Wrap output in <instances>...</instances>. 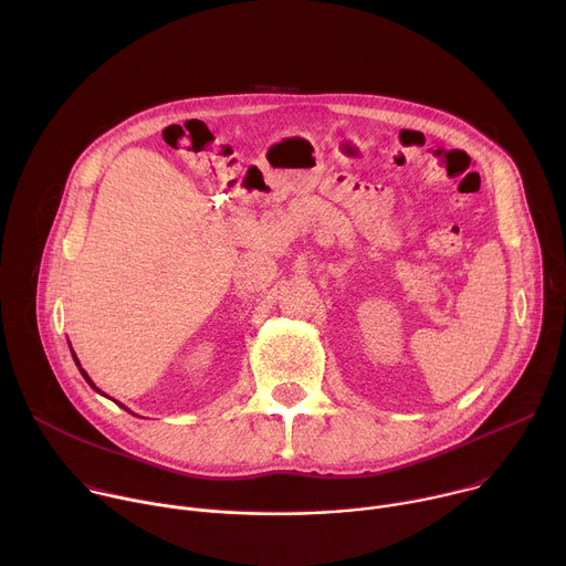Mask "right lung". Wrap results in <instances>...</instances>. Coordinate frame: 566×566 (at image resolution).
I'll list each match as a JSON object with an SVG mask.
<instances>
[{
    "instance_id": "obj_1",
    "label": "right lung",
    "mask_w": 566,
    "mask_h": 566,
    "mask_svg": "<svg viewBox=\"0 0 566 566\" xmlns=\"http://www.w3.org/2000/svg\"><path fill=\"white\" fill-rule=\"evenodd\" d=\"M71 356H73V360H75V365H77V369H80V374H83V378H85V380H87V382H90V385H92V387H94V389H96V391H98V394H103V391H101V389H98V387H96V385H94V380H92V378H90V374H87V371H85V369H83V365H80V360H77V356H75V354H73V349H71ZM103 396H107V394H103ZM118 406H120V402H118ZM120 408H123V410H127V408H125V406H120ZM127 412H129V410H127Z\"/></svg>"
}]
</instances>
